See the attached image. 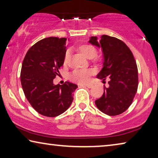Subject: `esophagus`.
Segmentation results:
<instances>
[{
    "instance_id": "esophagus-1",
    "label": "esophagus",
    "mask_w": 158,
    "mask_h": 158,
    "mask_svg": "<svg viewBox=\"0 0 158 158\" xmlns=\"http://www.w3.org/2000/svg\"><path fill=\"white\" fill-rule=\"evenodd\" d=\"M85 86L87 87V88H89V89H91V88H93V85L89 84V85H85Z\"/></svg>"
}]
</instances>
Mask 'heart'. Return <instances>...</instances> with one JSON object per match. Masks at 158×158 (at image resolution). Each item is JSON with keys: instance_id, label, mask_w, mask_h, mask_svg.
<instances>
[{"instance_id": "b5f03b06", "label": "heart", "mask_w": 158, "mask_h": 158, "mask_svg": "<svg viewBox=\"0 0 158 158\" xmlns=\"http://www.w3.org/2000/svg\"><path fill=\"white\" fill-rule=\"evenodd\" d=\"M77 50L81 52L85 57L89 59H91L93 61H98L100 60L97 56L98 49L95 46L85 43L81 44L77 47ZM69 58H70V53L69 51H66L63 58L64 65H67L69 63ZM95 71L92 68L88 69H75L69 74V79L74 83L79 84H85L89 83L90 80L91 76L94 75Z\"/></svg>"}]
</instances>
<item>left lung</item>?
Returning <instances> with one entry per match:
<instances>
[{
	"mask_svg": "<svg viewBox=\"0 0 158 158\" xmlns=\"http://www.w3.org/2000/svg\"><path fill=\"white\" fill-rule=\"evenodd\" d=\"M89 42L101 47L104 53L103 68L97 77L105 81L104 93L95 100L100 110L109 116L123 113L132 103L138 88V69L132 52L124 42L103 35L100 41L91 37Z\"/></svg>",
	"mask_w": 158,
	"mask_h": 158,
	"instance_id": "8db88e82",
	"label": "left lung"
}]
</instances>
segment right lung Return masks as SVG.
I'll return each instance as SVG.
<instances>
[{
  "instance_id": "right-lung-1",
  "label": "right lung",
  "mask_w": 158,
  "mask_h": 158,
  "mask_svg": "<svg viewBox=\"0 0 158 158\" xmlns=\"http://www.w3.org/2000/svg\"><path fill=\"white\" fill-rule=\"evenodd\" d=\"M67 38L50 37L33 45L23 58L21 69V83L31 105L39 114L56 117L65 112L73 101L76 84L65 81L54 85L66 52Z\"/></svg>"
}]
</instances>
